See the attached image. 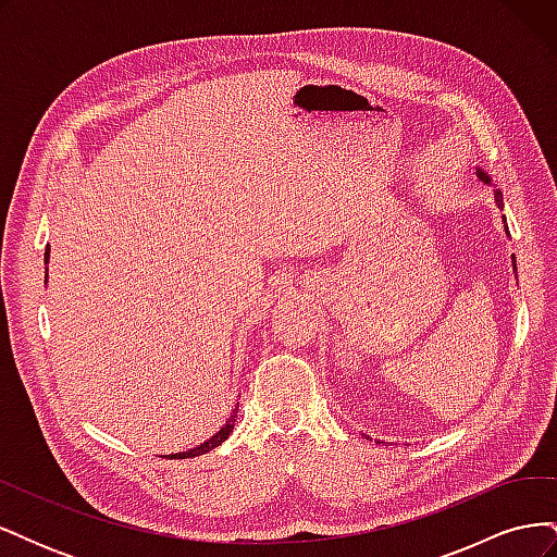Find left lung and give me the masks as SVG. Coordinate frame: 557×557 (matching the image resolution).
<instances>
[{"mask_svg":"<svg viewBox=\"0 0 557 557\" xmlns=\"http://www.w3.org/2000/svg\"><path fill=\"white\" fill-rule=\"evenodd\" d=\"M479 176H481V178H483V181H487V176H485V174H483V172H479ZM497 205H499V207H502V199H499V195H497ZM513 264H516V262H513Z\"/></svg>","mask_w":557,"mask_h":557,"instance_id":"8db88e82","label":"left lung"}]
</instances>
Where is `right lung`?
Segmentation results:
<instances>
[{
	"mask_svg": "<svg viewBox=\"0 0 557 557\" xmlns=\"http://www.w3.org/2000/svg\"><path fill=\"white\" fill-rule=\"evenodd\" d=\"M46 262H48V246H46ZM237 411H239V404H237ZM237 411H234L230 418H227V423H225V428L218 432L215 436H211L209 442H205L201 446H197V448H193V450H185V453H176V455H172V458H178V460H185V458H197V455H205V453H209L211 448H215V446H221L227 436H230V432L234 430V420H237Z\"/></svg>",
	"mask_w": 557,
	"mask_h": 557,
	"instance_id": "obj_1",
	"label": "right lung"
}]
</instances>
